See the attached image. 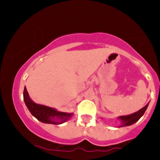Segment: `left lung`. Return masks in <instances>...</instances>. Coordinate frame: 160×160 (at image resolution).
Listing matches in <instances>:
<instances>
[{"label":"left lung","mask_w":160,"mask_h":160,"mask_svg":"<svg viewBox=\"0 0 160 160\" xmlns=\"http://www.w3.org/2000/svg\"><path fill=\"white\" fill-rule=\"evenodd\" d=\"M148 104H149V102H148L143 108H142L141 109H140L139 111H138L137 112L131 113V114L129 115L120 116V117H117V119L120 122V124L118 126V128L130 126L131 124H133L136 122L138 121V120L143 117V115L144 114V113H145V111L148 108Z\"/></svg>","instance_id":"obj_1"}]
</instances>
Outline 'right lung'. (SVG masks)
I'll use <instances>...</instances> for the list:
<instances>
[{"mask_svg": "<svg viewBox=\"0 0 160 160\" xmlns=\"http://www.w3.org/2000/svg\"><path fill=\"white\" fill-rule=\"evenodd\" d=\"M23 99L31 114L43 123L61 124L68 121L73 116V113L62 112L52 107L36 103L30 98L25 87L23 92Z\"/></svg>", "mask_w": 160, "mask_h": 160, "instance_id": "right-lung-1", "label": "right lung"}]
</instances>
